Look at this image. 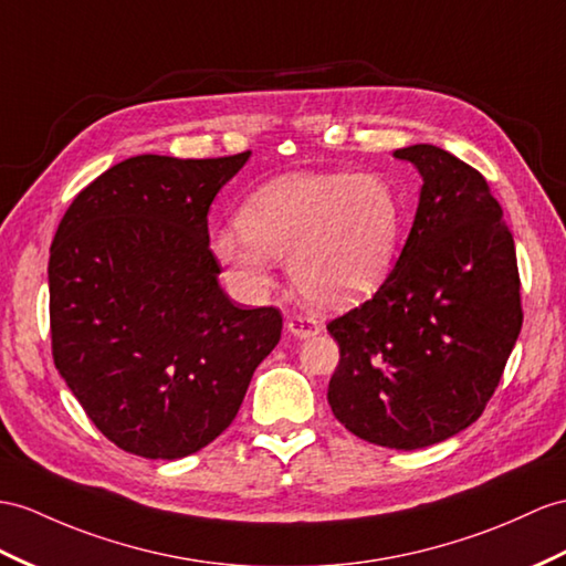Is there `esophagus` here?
Segmentation results:
<instances>
[{
	"instance_id": "esophagus-1",
	"label": "esophagus",
	"mask_w": 566,
	"mask_h": 566,
	"mask_svg": "<svg viewBox=\"0 0 566 566\" xmlns=\"http://www.w3.org/2000/svg\"><path fill=\"white\" fill-rule=\"evenodd\" d=\"M287 331H291L295 338H310L319 334L322 326L312 319H305V316H291V319H287Z\"/></svg>"
}]
</instances>
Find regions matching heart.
I'll return each mask as SVG.
<instances>
[{"label":"heart","instance_id":"heart-1","mask_svg":"<svg viewBox=\"0 0 566 566\" xmlns=\"http://www.w3.org/2000/svg\"><path fill=\"white\" fill-rule=\"evenodd\" d=\"M403 235V203L379 175L293 172L247 197L213 254L244 295L266 293L287 256L295 291L316 310H346L387 279Z\"/></svg>","mask_w":566,"mask_h":566}]
</instances>
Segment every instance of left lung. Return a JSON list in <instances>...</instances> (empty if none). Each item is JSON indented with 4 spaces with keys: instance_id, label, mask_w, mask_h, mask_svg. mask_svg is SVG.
<instances>
[{
    "instance_id": "8db88e82",
    "label": "left lung",
    "mask_w": 566,
    "mask_h": 566,
    "mask_svg": "<svg viewBox=\"0 0 566 566\" xmlns=\"http://www.w3.org/2000/svg\"><path fill=\"white\" fill-rule=\"evenodd\" d=\"M422 177L410 235L389 279L326 328L340 363L336 420L369 444L422 449L473 424L518 338L521 283L502 206L449 150H394Z\"/></svg>"
}]
</instances>
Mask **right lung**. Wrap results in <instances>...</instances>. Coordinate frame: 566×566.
<instances>
[{
	"mask_svg": "<svg viewBox=\"0 0 566 566\" xmlns=\"http://www.w3.org/2000/svg\"><path fill=\"white\" fill-rule=\"evenodd\" d=\"M250 156L122 160L72 201L50 247L54 365L136 457L211 444L281 340V312L232 305L209 247L211 203Z\"/></svg>",
	"mask_w": 566,
	"mask_h": 566,
	"instance_id": "obj_1",
	"label": "right lung"
}]
</instances>
